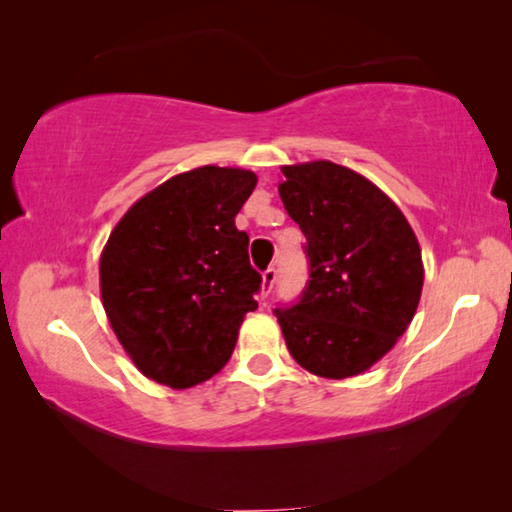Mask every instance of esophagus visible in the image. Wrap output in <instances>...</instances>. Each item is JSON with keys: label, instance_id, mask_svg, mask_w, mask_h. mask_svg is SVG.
Returning <instances> with one entry per match:
<instances>
[{"label": "esophagus", "instance_id": "34e87169", "mask_svg": "<svg viewBox=\"0 0 512 512\" xmlns=\"http://www.w3.org/2000/svg\"><path fill=\"white\" fill-rule=\"evenodd\" d=\"M276 278H278L276 266H269V269H266V271L262 273V299H266V294L271 292L273 282H276Z\"/></svg>", "mask_w": 512, "mask_h": 512}]
</instances>
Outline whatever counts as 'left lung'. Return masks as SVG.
Instances as JSON below:
<instances>
[{
  "label": "left lung",
  "mask_w": 512,
  "mask_h": 512,
  "mask_svg": "<svg viewBox=\"0 0 512 512\" xmlns=\"http://www.w3.org/2000/svg\"><path fill=\"white\" fill-rule=\"evenodd\" d=\"M282 204L305 234L310 280L273 310L289 354L312 375H361L391 352L423 289L421 246L375 183L331 160L282 167Z\"/></svg>",
  "instance_id": "1"
}]
</instances>
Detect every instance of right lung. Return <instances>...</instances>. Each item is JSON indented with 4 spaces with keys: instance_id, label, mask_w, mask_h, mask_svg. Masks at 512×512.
I'll list each match as a JSON object with an SVG mask.
<instances>
[{
    "instance_id": "1",
    "label": "right lung",
    "mask_w": 512,
    "mask_h": 512,
    "mask_svg": "<svg viewBox=\"0 0 512 512\" xmlns=\"http://www.w3.org/2000/svg\"><path fill=\"white\" fill-rule=\"evenodd\" d=\"M255 183L250 170L197 167L137 200L112 230L103 308L144 377L190 388L230 361L262 285L234 225Z\"/></svg>"
}]
</instances>
